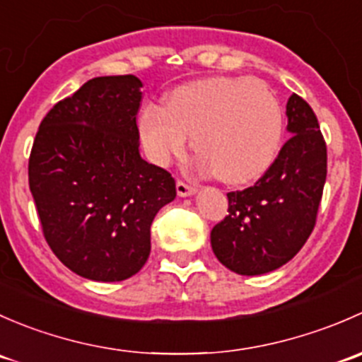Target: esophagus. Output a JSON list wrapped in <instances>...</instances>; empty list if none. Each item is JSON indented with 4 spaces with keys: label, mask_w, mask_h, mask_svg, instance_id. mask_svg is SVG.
<instances>
[{
    "label": "esophagus",
    "mask_w": 362,
    "mask_h": 362,
    "mask_svg": "<svg viewBox=\"0 0 362 362\" xmlns=\"http://www.w3.org/2000/svg\"><path fill=\"white\" fill-rule=\"evenodd\" d=\"M196 191H198V187H196V185L185 184V182H182V180L177 182V194L180 196V198H185V196L196 194Z\"/></svg>",
    "instance_id": "esophagus-1"
}]
</instances>
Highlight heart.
<instances>
[{"label": "heart", "instance_id": "1", "mask_svg": "<svg viewBox=\"0 0 362 362\" xmlns=\"http://www.w3.org/2000/svg\"><path fill=\"white\" fill-rule=\"evenodd\" d=\"M284 124L282 105L266 82L210 76L177 87L166 107L148 105L141 112L140 134L158 164L184 154L194 134L202 170H217L228 184H247L276 159Z\"/></svg>", "mask_w": 362, "mask_h": 362}]
</instances>
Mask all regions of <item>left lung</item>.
Instances as JSON below:
<instances>
[{
	"mask_svg": "<svg viewBox=\"0 0 362 362\" xmlns=\"http://www.w3.org/2000/svg\"><path fill=\"white\" fill-rule=\"evenodd\" d=\"M289 140L252 187L228 192L224 221L210 233L211 250L238 275H262L301 250L315 228L327 175V148L312 107L287 101Z\"/></svg>",
	"mask_w": 362,
	"mask_h": 362,
	"instance_id": "1",
	"label": "left lung"
}]
</instances>
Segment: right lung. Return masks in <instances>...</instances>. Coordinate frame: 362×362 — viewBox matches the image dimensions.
<instances>
[{"mask_svg":"<svg viewBox=\"0 0 362 362\" xmlns=\"http://www.w3.org/2000/svg\"><path fill=\"white\" fill-rule=\"evenodd\" d=\"M141 82L98 76L54 105L29 156V189L47 243L96 282L136 275L151 254L156 214L177 196L166 170L141 159Z\"/></svg>","mask_w":362,"mask_h":362,"instance_id":"add662e5","label":"right lung"}]
</instances>
